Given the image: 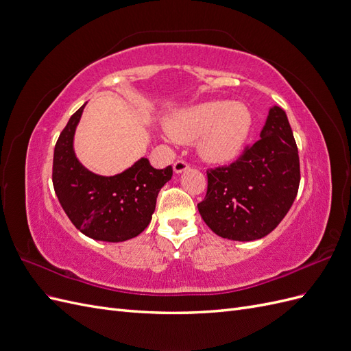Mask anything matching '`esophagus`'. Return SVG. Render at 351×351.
I'll return each mask as SVG.
<instances>
[{
    "instance_id": "1",
    "label": "esophagus",
    "mask_w": 351,
    "mask_h": 351,
    "mask_svg": "<svg viewBox=\"0 0 351 351\" xmlns=\"http://www.w3.org/2000/svg\"><path fill=\"white\" fill-rule=\"evenodd\" d=\"M187 168H189V162L186 161V159H177V161L174 162V171L176 173H183V171H186Z\"/></svg>"
}]
</instances>
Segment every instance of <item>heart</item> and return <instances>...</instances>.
<instances>
[{
	"mask_svg": "<svg viewBox=\"0 0 351 351\" xmlns=\"http://www.w3.org/2000/svg\"><path fill=\"white\" fill-rule=\"evenodd\" d=\"M252 114L243 104L209 101L177 114L167 130L178 142L199 140V152L209 162L236 158L247 139Z\"/></svg>",
	"mask_w": 351,
	"mask_h": 351,
	"instance_id": "heart-1",
	"label": "heart"
}]
</instances>
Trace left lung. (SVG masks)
<instances>
[{
    "instance_id": "1",
    "label": "left lung",
    "mask_w": 351,
    "mask_h": 351,
    "mask_svg": "<svg viewBox=\"0 0 351 351\" xmlns=\"http://www.w3.org/2000/svg\"><path fill=\"white\" fill-rule=\"evenodd\" d=\"M206 176L208 190L197 209L217 236L252 241L277 228L300 184L299 151L284 110L272 107L261 139Z\"/></svg>"
}]
</instances>
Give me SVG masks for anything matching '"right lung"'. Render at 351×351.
<instances>
[{"instance_id": "add662e5", "label": "right lung", "mask_w": 351, "mask_h": 351, "mask_svg": "<svg viewBox=\"0 0 351 351\" xmlns=\"http://www.w3.org/2000/svg\"><path fill=\"white\" fill-rule=\"evenodd\" d=\"M80 107L60 133L52 162V184L73 226L102 241H124L147 227L161 187L171 180L173 167L156 169L146 158L112 177L84 168L73 151V136L83 112Z\"/></svg>"}]
</instances>
